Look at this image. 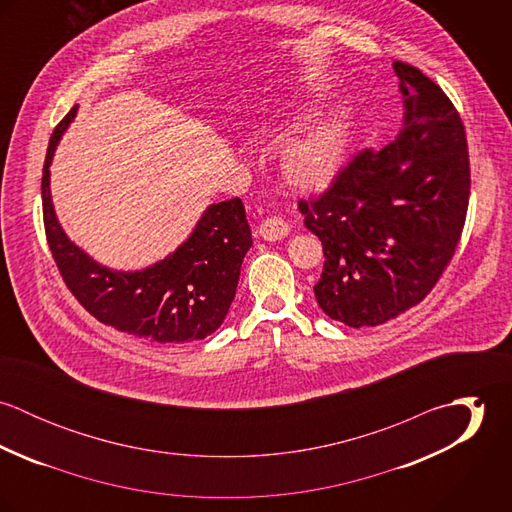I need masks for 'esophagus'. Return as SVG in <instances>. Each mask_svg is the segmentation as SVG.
<instances>
[{"label": "esophagus", "instance_id": "obj_1", "mask_svg": "<svg viewBox=\"0 0 512 512\" xmlns=\"http://www.w3.org/2000/svg\"><path fill=\"white\" fill-rule=\"evenodd\" d=\"M288 222L280 217H270V219L262 220V224L258 226V234L264 238V240H270V242H276V240H282L288 236Z\"/></svg>", "mask_w": 512, "mask_h": 512}]
</instances>
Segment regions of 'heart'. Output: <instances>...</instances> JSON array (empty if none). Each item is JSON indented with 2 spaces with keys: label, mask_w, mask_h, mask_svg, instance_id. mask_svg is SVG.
<instances>
[{
  "label": "heart",
  "mask_w": 512,
  "mask_h": 512,
  "mask_svg": "<svg viewBox=\"0 0 512 512\" xmlns=\"http://www.w3.org/2000/svg\"><path fill=\"white\" fill-rule=\"evenodd\" d=\"M311 110L292 104L278 110L260 130L274 140H286L293 130L307 122ZM347 122L339 114L315 120L305 132L293 138L282 155L284 179L301 191H321L329 187L345 165L347 157Z\"/></svg>",
  "instance_id": "b5f03b06"
}]
</instances>
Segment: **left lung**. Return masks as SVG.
I'll use <instances>...</instances> for the list:
<instances>
[{"mask_svg": "<svg viewBox=\"0 0 512 512\" xmlns=\"http://www.w3.org/2000/svg\"><path fill=\"white\" fill-rule=\"evenodd\" d=\"M404 128L380 151H359L331 187L299 201L325 264L313 292L349 327H376L418 305L459 244L471 171L463 122L438 84L394 63Z\"/></svg>", "mask_w": 512, "mask_h": 512, "instance_id": "obj_1", "label": "left lung"}]
</instances>
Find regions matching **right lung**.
I'll list each match as a JSON object with an SVG mask.
<instances>
[{"instance_id": "right-lung-1", "label": "right lung", "mask_w": 512, "mask_h": 512, "mask_svg": "<svg viewBox=\"0 0 512 512\" xmlns=\"http://www.w3.org/2000/svg\"><path fill=\"white\" fill-rule=\"evenodd\" d=\"M76 108L51 136L41 179L45 234L67 288L90 315L122 333L157 343L205 339L222 325L252 246L242 201L211 205L173 254L142 272L100 266L63 232L49 189L53 153Z\"/></svg>"}]
</instances>
